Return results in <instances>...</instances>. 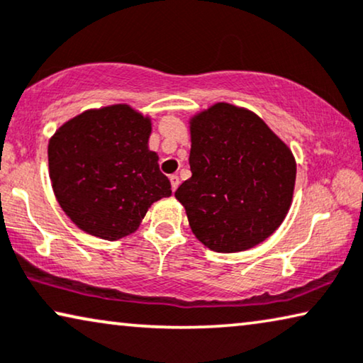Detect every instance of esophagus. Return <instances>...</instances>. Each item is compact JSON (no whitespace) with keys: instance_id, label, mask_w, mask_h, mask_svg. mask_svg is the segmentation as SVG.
I'll use <instances>...</instances> for the list:
<instances>
[{"instance_id":"esophagus-1","label":"esophagus","mask_w":363,"mask_h":363,"mask_svg":"<svg viewBox=\"0 0 363 363\" xmlns=\"http://www.w3.org/2000/svg\"><path fill=\"white\" fill-rule=\"evenodd\" d=\"M170 183H172V190L175 191L178 185H180V178H178V175H170Z\"/></svg>"}]
</instances>
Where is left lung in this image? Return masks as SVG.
<instances>
[{"instance_id":"8db88e82","label":"left lung","mask_w":363,"mask_h":363,"mask_svg":"<svg viewBox=\"0 0 363 363\" xmlns=\"http://www.w3.org/2000/svg\"><path fill=\"white\" fill-rule=\"evenodd\" d=\"M191 177L175 198L198 240L240 252L264 242L291 206L296 162L249 109L216 103L190 121Z\"/></svg>"}]
</instances>
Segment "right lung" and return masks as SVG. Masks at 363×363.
Here are the masks:
<instances>
[{"label": "right lung", "instance_id": "1", "mask_svg": "<svg viewBox=\"0 0 363 363\" xmlns=\"http://www.w3.org/2000/svg\"><path fill=\"white\" fill-rule=\"evenodd\" d=\"M150 119L128 104L88 109L52 135L49 173L65 214L86 234H133L152 203L172 194L149 150Z\"/></svg>", "mask_w": 363, "mask_h": 363}]
</instances>
